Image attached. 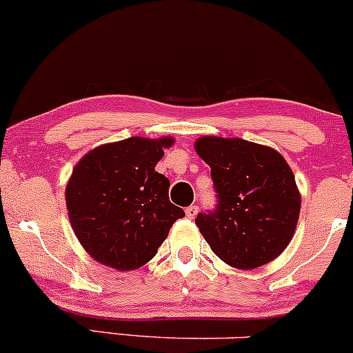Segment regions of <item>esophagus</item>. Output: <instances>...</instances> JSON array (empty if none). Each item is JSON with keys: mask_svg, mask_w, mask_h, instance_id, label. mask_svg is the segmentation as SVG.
<instances>
[{"mask_svg": "<svg viewBox=\"0 0 353 353\" xmlns=\"http://www.w3.org/2000/svg\"><path fill=\"white\" fill-rule=\"evenodd\" d=\"M185 213H187L188 219L193 220L196 216V213H198V207H196V205H190V207L185 210Z\"/></svg>", "mask_w": 353, "mask_h": 353, "instance_id": "34e87169", "label": "esophagus"}]
</instances>
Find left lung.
Wrapping results in <instances>:
<instances>
[{
  "label": "left lung",
  "mask_w": 353,
  "mask_h": 353,
  "mask_svg": "<svg viewBox=\"0 0 353 353\" xmlns=\"http://www.w3.org/2000/svg\"><path fill=\"white\" fill-rule=\"evenodd\" d=\"M196 153L212 168L216 207L196 227L213 253L241 270L262 267L285 250L300 215L290 166L275 150L241 138L201 137Z\"/></svg>",
  "instance_id": "8db88e82"
}]
</instances>
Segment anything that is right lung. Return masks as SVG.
<instances>
[{
	"label": "right lung",
	"instance_id": "1",
	"mask_svg": "<svg viewBox=\"0 0 353 353\" xmlns=\"http://www.w3.org/2000/svg\"><path fill=\"white\" fill-rule=\"evenodd\" d=\"M173 138L132 137L91 150L66 185L74 235L97 262L134 270L157 255L185 212L168 198L170 180L155 172Z\"/></svg>",
	"mask_w": 353,
	"mask_h": 353
}]
</instances>
